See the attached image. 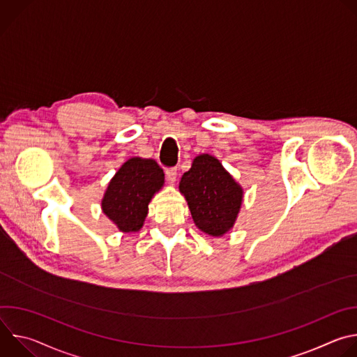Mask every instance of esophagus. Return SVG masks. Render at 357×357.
Returning <instances> with one entry per match:
<instances>
[{"label":"esophagus","instance_id":"esophagus-1","mask_svg":"<svg viewBox=\"0 0 357 357\" xmlns=\"http://www.w3.org/2000/svg\"><path fill=\"white\" fill-rule=\"evenodd\" d=\"M165 175H167V179H168L169 183H175L176 176H178V169L176 168H168L165 171Z\"/></svg>","mask_w":357,"mask_h":357}]
</instances>
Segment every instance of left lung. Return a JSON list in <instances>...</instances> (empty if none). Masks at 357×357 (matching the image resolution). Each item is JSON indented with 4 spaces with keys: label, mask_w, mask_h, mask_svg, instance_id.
<instances>
[{
    "label": "left lung",
    "mask_w": 357,
    "mask_h": 357,
    "mask_svg": "<svg viewBox=\"0 0 357 357\" xmlns=\"http://www.w3.org/2000/svg\"><path fill=\"white\" fill-rule=\"evenodd\" d=\"M192 219L199 230L213 237L226 234L237 219L243 188L209 154L197 155L179 182Z\"/></svg>",
    "instance_id": "left-lung-1"
}]
</instances>
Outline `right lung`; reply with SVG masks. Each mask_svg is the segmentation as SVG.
Instances as JSON below:
<instances>
[{"mask_svg":"<svg viewBox=\"0 0 357 357\" xmlns=\"http://www.w3.org/2000/svg\"><path fill=\"white\" fill-rule=\"evenodd\" d=\"M164 171L154 160L130 158L112 178L103 199V213L123 233L138 231L148 215V205L164 186Z\"/></svg>","mask_w":357,"mask_h":357,"instance_id":"add662e5","label":"right lung"}]
</instances>
